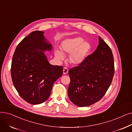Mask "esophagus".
<instances>
[{"mask_svg": "<svg viewBox=\"0 0 132 132\" xmlns=\"http://www.w3.org/2000/svg\"><path fill=\"white\" fill-rule=\"evenodd\" d=\"M68 72V68L67 67H64V70H63V73H64V74H66Z\"/></svg>", "mask_w": 132, "mask_h": 132, "instance_id": "obj_1", "label": "esophagus"}]
</instances>
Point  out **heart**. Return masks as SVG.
Returning a JSON list of instances; mask_svg holds the SVG:
<instances>
[{
	"label": "heart",
	"mask_w": 132,
	"mask_h": 132,
	"mask_svg": "<svg viewBox=\"0 0 132 132\" xmlns=\"http://www.w3.org/2000/svg\"><path fill=\"white\" fill-rule=\"evenodd\" d=\"M90 45L84 42L81 37L65 40L61 44V50L64 52L70 54V61L74 65H79L85 60L90 50ZM55 56L59 60L64 58V55L60 51H56Z\"/></svg>",
	"instance_id": "obj_1"
}]
</instances>
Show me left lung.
<instances>
[{
  "label": "left lung",
  "instance_id": "1",
  "mask_svg": "<svg viewBox=\"0 0 132 132\" xmlns=\"http://www.w3.org/2000/svg\"><path fill=\"white\" fill-rule=\"evenodd\" d=\"M99 45L78 66L68 71L71 82L68 95L79 107L89 106L106 94L114 74L113 55L111 48L99 37Z\"/></svg>",
  "mask_w": 132,
  "mask_h": 132
}]
</instances>
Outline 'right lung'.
I'll return each mask as SVG.
<instances>
[{
  "instance_id": "right-lung-1",
  "label": "right lung",
  "mask_w": 132,
  "mask_h": 132,
  "mask_svg": "<svg viewBox=\"0 0 132 132\" xmlns=\"http://www.w3.org/2000/svg\"><path fill=\"white\" fill-rule=\"evenodd\" d=\"M44 33L33 31L22 39L17 45L11 64L14 87L22 99L32 105L48 99L54 83L63 73V67L51 65L43 52L52 48Z\"/></svg>"
}]
</instances>
